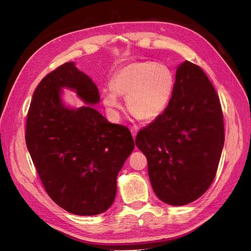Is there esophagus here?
I'll list each match as a JSON object with an SVG mask.
<instances>
[{"instance_id":"obj_1","label":"esophagus","mask_w":251,"mask_h":251,"mask_svg":"<svg viewBox=\"0 0 251 251\" xmlns=\"http://www.w3.org/2000/svg\"><path fill=\"white\" fill-rule=\"evenodd\" d=\"M137 132H138V127L137 126H132L131 127V133H132V136H133L134 139L136 138V135H137Z\"/></svg>"}]
</instances>
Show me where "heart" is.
<instances>
[{"label":"heart","instance_id":"obj_1","mask_svg":"<svg viewBox=\"0 0 251 251\" xmlns=\"http://www.w3.org/2000/svg\"><path fill=\"white\" fill-rule=\"evenodd\" d=\"M104 90L101 100L112 114L120 109L126 96L127 109L142 120H153L168 108L175 89V75L169 66L154 62H132L120 67Z\"/></svg>","mask_w":251,"mask_h":251}]
</instances>
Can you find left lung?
Instances as JSON below:
<instances>
[{"label": "left lung", "instance_id": "1", "mask_svg": "<svg viewBox=\"0 0 251 251\" xmlns=\"http://www.w3.org/2000/svg\"><path fill=\"white\" fill-rule=\"evenodd\" d=\"M168 108L136 136L148 159L151 187L162 202L182 206L207 191L224 146L220 100L206 74L188 60L177 67Z\"/></svg>", "mask_w": 251, "mask_h": 251}]
</instances>
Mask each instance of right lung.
<instances>
[{"label": "right lung", "instance_id": "obj_1", "mask_svg": "<svg viewBox=\"0 0 251 251\" xmlns=\"http://www.w3.org/2000/svg\"><path fill=\"white\" fill-rule=\"evenodd\" d=\"M63 88L86 103L67 106ZM98 88L75 63L59 66L36 87L27 115L26 146L50 198L77 216H95L115 200L118 173L134 150L126 126L111 124L92 105Z\"/></svg>", "mask_w": 251, "mask_h": 251}]
</instances>
